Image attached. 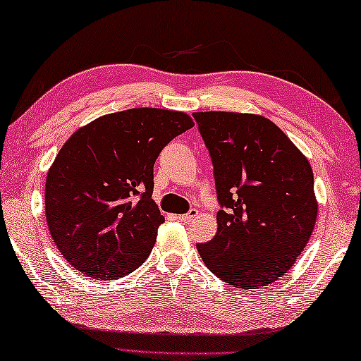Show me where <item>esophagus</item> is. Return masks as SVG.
Segmentation results:
<instances>
[{
    "mask_svg": "<svg viewBox=\"0 0 361 361\" xmlns=\"http://www.w3.org/2000/svg\"><path fill=\"white\" fill-rule=\"evenodd\" d=\"M197 216H198V211H197V209H190V211L187 212V214L177 216V219L182 221V222H190V221H193Z\"/></svg>",
    "mask_w": 361,
    "mask_h": 361,
    "instance_id": "34e87169",
    "label": "esophagus"
}]
</instances>
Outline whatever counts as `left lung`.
I'll return each instance as SVG.
<instances>
[{
  "label": "left lung",
  "mask_w": 361,
  "mask_h": 361,
  "mask_svg": "<svg viewBox=\"0 0 361 361\" xmlns=\"http://www.w3.org/2000/svg\"><path fill=\"white\" fill-rule=\"evenodd\" d=\"M214 166L217 232L197 250L217 279L262 289L298 261L314 232V173L302 152L269 118L195 111Z\"/></svg>",
  "instance_id": "left-lung-1"
}]
</instances>
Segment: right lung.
Returning <instances> with one entry per match:
<instances>
[{"instance_id":"add662e5","label":"right lung","mask_w":361,"mask_h":361,"mask_svg":"<svg viewBox=\"0 0 361 361\" xmlns=\"http://www.w3.org/2000/svg\"><path fill=\"white\" fill-rule=\"evenodd\" d=\"M184 111L129 109L75 131L46 177V221L65 261L94 280L131 274L164 222L153 202V164L193 128Z\"/></svg>"}]
</instances>
